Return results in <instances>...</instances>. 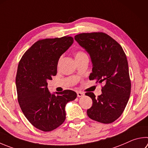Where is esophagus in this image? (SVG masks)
Instances as JSON below:
<instances>
[{"mask_svg": "<svg viewBox=\"0 0 148 148\" xmlns=\"http://www.w3.org/2000/svg\"><path fill=\"white\" fill-rule=\"evenodd\" d=\"M77 97H83V96H85V93L82 92V91H77Z\"/></svg>", "mask_w": 148, "mask_h": 148, "instance_id": "obj_1", "label": "esophagus"}]
</instances>
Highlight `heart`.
Masks as SVG:
<instances>
[{
    "instance_id": "b5f03b06",
    "label": "heart",
    "mask_w": 148,
    "mask_h": 148,
    "mask_svg": "<svg viewBox=\"0 0 148 148\" xmlns=\"http://www.w3.org/2000/svg\"><path fill=\"white\" fill-rule=\"evenodd\" d=\"M86 56H87V54L84 52H83L82 50H77V52L75 53V57H76V59H80V58H84L86 57ZM61 60V58L60 59V61Z\"/></svg>"
}]
</instances>
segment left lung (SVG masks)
Masks as SVG:
<instances>
[{"mask_svg":"<svg viewBox=\"0 0 148 148\" xmlns=\"http://www.w3.org/2000/svg\"><path fill=\"white\" fill-rule=\"evenodd\" d=\"M74 39L90 56L92 72L89 79L105 83L98 97L93 92L85 93L92 100V107L87 111L88 116L100 123L113 122L123 113L131 94L124 51L119 42L103 32L79 34Z\"/></svg>","mask_w":148,"mask_h":148,"instance_id":"1","label":"left lung"}]
</instances>
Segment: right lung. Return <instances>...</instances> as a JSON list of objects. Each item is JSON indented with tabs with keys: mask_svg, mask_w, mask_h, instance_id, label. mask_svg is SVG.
Here are the masks:
<instances>
[{
	"mask_svg": "<svg viewBox=\"0 0 148 148\" xmlns=\"http://www.w3.org/2000/svg\"><path fill=\"white\" fill-rule=\"evenodd\" d=\"M73 42V37L69 36L39 40L18 63L15 79L18 102L29 122L45 132L62 124L66 118V104L77 97L73 90L51 95L47 88L48 80L57 74L60 56Z\"/></svg>",
	"mask_w": 148,
	"mask_h": 148,
	"instance_id": "obj_1",
	"label": "right lung"
}]
</instances>
